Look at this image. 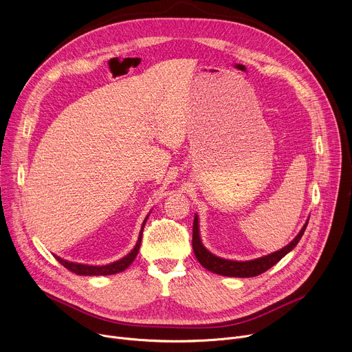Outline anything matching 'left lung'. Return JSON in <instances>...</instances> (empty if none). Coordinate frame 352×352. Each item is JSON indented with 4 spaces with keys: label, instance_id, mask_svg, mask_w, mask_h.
Listing matches in <instances>:
<instances>
[{
    "label": "left lung",
    "instance_id": "8db88e82",
    "mask_svg": "<svg viewBox=\"0 0 352 352\" xmlns=\"http://www.w3.org/2000/svg\"><path fill=\"white\" fill-rule=\"evenodd\" d=\"M197 223H199L197 216H195V219H193V232H192V248H193L196 259L199 261L200 265L206 267L209 272H213V273L221 274V276H227V277H255V276H259V274L265 273L266 270L273 267L277 262H280L289 252V250H292L296 246V243L299 242L300 238H302V235L305 232V228L308 226V223H305V226L302 227V230L299 231V234L294 238V241H291L283 249L277 250V252L270 254V255L263 256V258H259V259H255V261L235 262V261L221 259V258L214 256L213 254L209 252V250L202 245V242H200Z\"/></svg>",
    "mask_w": 352,
    "mask_h": 352
}]
</instances>
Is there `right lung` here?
I'll return each instance as SVG.
<instances>
[{
    "label": "right lung",
    "instance_id": "1",
    "mask_svg": "<svg viewBox=\"0 0 352 352\" xmlns=\"http://www.w3.org/2000/svg\"><path fill=\"white\" fill-rule=\"evenodd\" d=\"M148 217V216H147ZM147 217L144 219L143 221V226H142V230H140V234H139V238H138V242L135 245V248L131 250V252L124 256L122 259L114 262V263H110V265H106V266H87V265H80V263H72V262H68V261H64L58 256H56V259L64 266L67 267L69 272L75 273V274H79V276H109V274H116V273H120V272H124L136 258L138 252H139V248H140V241H142V232H143V227L146 224V220Z\"/></svg>",
    "mask_w": 352,
    "mask_h": 352
}]
</instances>
